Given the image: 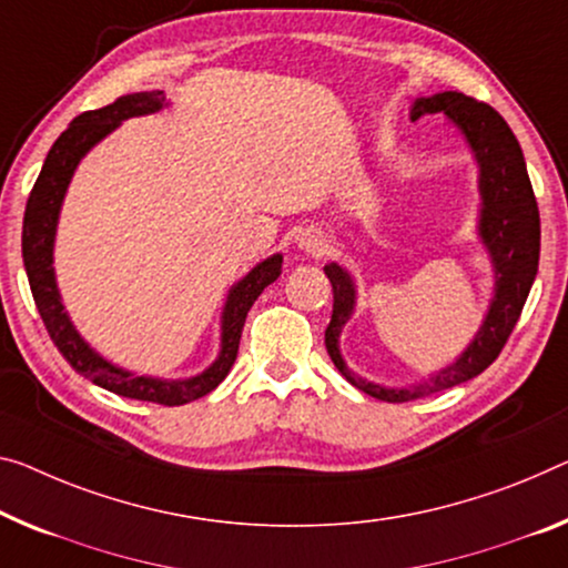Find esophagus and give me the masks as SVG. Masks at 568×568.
Masks as SVG:
<instances>
[{
    "label": "esophagus",
    "mask_w": 568,
    "mask_h": 568,
    "mask_svg": "<svg viewBox=\"0 0 568 568\" xmlns=\"http://www.w3.org/2000/svg\"><path fill=\"white\" fill-rule=\"evenodd\" d=\"M296 246H300L302 251H307V254H320L322 246H325V241H322L320 231L307 229V231H302L300 235H296Z\"/></svg>",
    "instance_id": "esophagus-1"
}]
</instances>
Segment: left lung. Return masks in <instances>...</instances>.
<instances>
[{
	"mask_svg": "<svg viewBox=\"0 0 568 568\" xmlns=\"http://www.w3.org/2000/svg\"><path fill=\"white\" fill-rule=\"evenodd\" d=\"M426 113H444L447 124L462 136L477 164L479 211L475 231L493 266V300L483 317V325L477 327L465 351L455 357V363L432 373L429 378L412 383V386H383V383L361 378L343 361L339 335L355 314L357 286L355 276L343 264H337V261L325 264V274L335 294L333 320H329L325 333L327 353L333 357L335 368L355 388L373 398L390 400V404L436 394V390L452 388L483 373L500 355L505 339L516 327L530 286L536 282L540 256V217L536 195L530 187L518 139L505 124V119L487 103L457 91L418 95L408 116L416 121Z\"/></svg>",
	"mask_w": 568,
	"mask_h": 568,
	"instance_id": "8db88e82",
	"label": "left lung"
}]
</instances>
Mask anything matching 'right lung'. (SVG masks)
Segmentation results:
<instances>
[{
	"instance_id": "1",
	"label": "right lung",
	"mask_w": 568,
	"mask_h": 568,
	"mask_svg": "<svg viewBox=\"0 0 568 568\" xmlns=\"http://www.w3.org/2000/svg\"><path fill=\"white\" fill-rule=\"evenodd\" d=\"M170 101L164 91H144L121 95L109 106L85 111L81 116L71 121V126L55 139L50 146L42 164L40 178L34 182L28 207H24L22 221V261L24 272L30 278V290L38 304V312L45 322L52 343L73 368L93 381L95 386L111 390L124 398L152 400L162 406H182L190 400L203 398L217 388L225 375L231 373L235 355H239V343L243 333V322H246L248 310L266 290L268 284L276 282L282 274L284 256L272 254L243 274L235 282L229 294H225L223 312H221V345H217L215 361L205 371L185 378H160V375H139L129 368L111 363L85 339L78 327L73 325L71 314H68L63 296L58 290L55 278V235L60 211H63V200L71 180L78 170V164L89 154L95 144L103 142L113 129H119L126 119L150 116L162 109H168Z\"/></svg>"
}]
</instances>
